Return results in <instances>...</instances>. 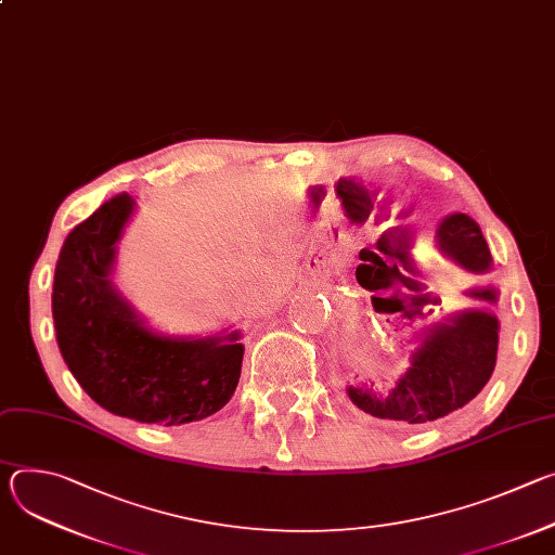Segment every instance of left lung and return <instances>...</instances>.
<instances>
[{"label": "left lung", "mask_w": 555, "mask_h": 555, "mask_svg": "<svg viewBox=\"0 0 555 555\" xmlns=\"http://www.w3.org/2000/svg\"><path fill=\"white\" fill-rule=\"evenodd\" d=\"M439 248L469 272H486L492 255L479 223L456 212L446 217L437 230ZM398 272V270H395ZM358 281L366 289L371 281ZM371 300H379L373 296ZM499 349L496 315L472 309L452 315L448 323L424 332L420 349L413 353V366L390 392L375 395L373 388L349 386L351 402L379 420L404 424H426L463 409L477 398L492 377Z\"/></svg>", "instance_id": "8db88e82"}]
</instances>
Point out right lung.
Segmentation results:
<instances>
[{
  "instance_id": "1",
  "label": "right lung",
  "mask_w": 555,
  "mask_h": 555,
  "mask_svg": "<svg viewBox=\"0 0 555 555\" xmlns=\"http://www.w3.org/2000/svg\"><path fill=\"white\" fill-rule=\"evenodd\" d=\"M133 210L114 195L63 242L52 285L61 356L105 411L144 424L180 426L223 409L240 384V334L169 338L140 325L109 281L116 244Z\"/></svg>"
}]
</instances>
